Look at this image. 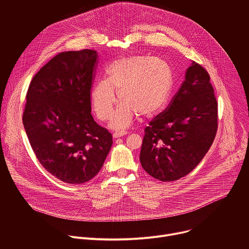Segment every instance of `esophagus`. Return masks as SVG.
<instances>
[{
    "mask_svg": "<svg viewBox=\"0 0 249 249\" xmlns=\"http://www.w3.org/2000/svg\"><path fill=\"white\" fill-rule=\"evenodd\" d=\"M127 133L126 132H115V133H113V138H120V137H123V136H125Z\"/></svg>",
    "mask_w": 249,
    "mask_h": 249,
    "instance_id": "esophagus-1",
    "label": "esophagus"
}]
</instances>
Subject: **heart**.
Listing matches in <instances>:
<instances>
[{"label": "heart", "mask_w": 249, "mask_h": 249, "mask_svg": "<svg viewBox=\"0 0 249 249\" xmlns=\"http://www.w3.org/2000/svg\"><path fill=\"white\" fill-rule=\"evenodd\" d=\"M107 78L97 82L90 93L97 117L109 119L117 102L109 126L114 130L127 129L138 114L151 117L166 105L172 89V73L162 59L151 56H129L114 61L107 69Z\"/></svg>", "instance_id": "b5f03b06"}]
</instances>
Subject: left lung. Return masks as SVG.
<instances>
[{
  "mask_svg": "<svg viewBox=\"0 0 249 249\" xmlns=\"http://www.w3.org/2000/svg\"><path fill=\"white\" fill-rule=\"evenodd\" d=\"M217 128L218 103L210 76L192 62L168 107L145 129L141 164L159 180L179 179L203 160Z\"/></svg>",
  "mask_w": 249,
  "mask_h": 249,
  "instance_id": "obj_1",
  "label": "left lung"
}]
</instances>
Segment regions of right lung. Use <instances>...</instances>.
Segmentation results:
<instances>
[{
  "mask_svg": "<svg viewBox=\"0 0 249 249\" xmlns=\"http://www.w3.org/2000/svg\"><path fill=\"white\" fill-rule=\"evenodd\" d=\"M94 50L67 51L35 75L22 116L30 146L42 166L70 184L98 173L112 146V135L90 111V88L97 60Z\"/></svg>",
  "mask_w": 249,
  "mask_h": 249,
  "instance_id": "add662e5",
  "label": "right lung"
}]
</instances>
